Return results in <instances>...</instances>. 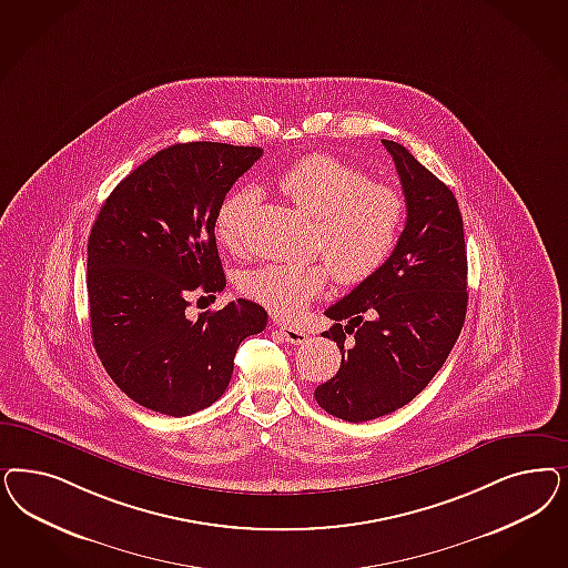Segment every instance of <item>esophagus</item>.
Instances as JSON below:
<instances>
[{
    "instance_id": "34e87169",
    "label": "esophagus",
    "mask_w": 568,
    "mask_h": 568,
    "mask_svg": "<svg viewBox=\"0 0 568 568\" xmlns=\"http://www.w3.org/2000/svg\"><path fill=\"white\" fill-rule=\"evenodd\" d=\"M277 332H280V336H282L286 343H291V345H303V343H307V332H305L303 328H294V326H280Z\"/></svg>"
}]
</instances>
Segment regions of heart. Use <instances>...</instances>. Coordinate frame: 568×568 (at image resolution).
Returning <instances> with one entry per match:
<instances>
[{
	"label": "heart",
	"instance_id": "1",
	"mask_svg": "<svg viewBox=\"0 0 568 568\" xmlns=\"http://www.w3.org/2000/svg\"><path fill=\"white\" fill-rule=\"evenodd\" d=\"M277 185L312 215L313 248L328 261L336 282H364L385 265L405 217V202L395 187L372 182L359 166L324 152L294 161L277 175ZM253 201V187H236L217 206L215 236L225 248H244V223ZM328 267L324 263L263 265L244 274L240 288L275 317L293 320L324 291Z\"/></svg>",
	"mask_w": 568,
	"mask_h": 568
}]
</instances>
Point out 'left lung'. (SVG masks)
Segmentation results:
<instances>
[{"label": "left lung", "instance_id": "1", "mask_svg": "<svg viewBox=\"0 0 568 568\" xmlns=\"http://www.w3.org/2000/svg\"><path fill=\"white\" fill-rule=\"evenodd\" d=\"M383 144L402 180L407 220L385 265L326 310L336 324L324 336L338 345L343 362L315 388L320 407L347 422L374 420L412 402L445 364L468 307L464 223L454 192L402 144Z\"/></svg>", "mask_w": 568, "mask_h": 568}]
</instances>
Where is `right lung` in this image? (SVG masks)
Masks as SVG:
<instances>
[{
	"label": "right lung",
	"instance_id": "right-lung-1",
	"mask_svg": "<svg viewBox=\"0 0 568 568\" xmlns=\"http://www.w3.org/2000/svg\"><path fill=\"white\" fill-rule=\"evenodd\" d=\"M261 154L220 142L165 148L112 190L93 223V347L114 385L152 412L182 418L217 402L240 343L267 326V312L246 298L185 317L190 294L225 286L215 213Z\"/></svg>",
	"mask_w": 568,
	"mask_h": 568
}]
</instances>
